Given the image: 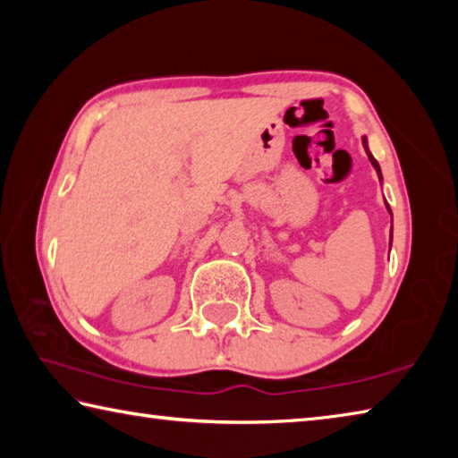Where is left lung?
<instances>
[{"label":"left lung","instance_id":"left-lung-1","mask_svg":"<svg viewBox=\"0 0 458 458\" xmlns=\"http://www.w3.org/2000/svg\"><path fill=\"white\" fill-rule=\"evenodd\" d=\"M363 145H366V151H368V143H366V139H363ZM368 157H369V161H371V165H374V167L377 169V175L382 177V172H379V165H377V161H376L374 157H371V153H369V151H368ZM387 210H390V208H387Z\"/></svg>","mask_w":458,"mask_h":458}]
</instances>
